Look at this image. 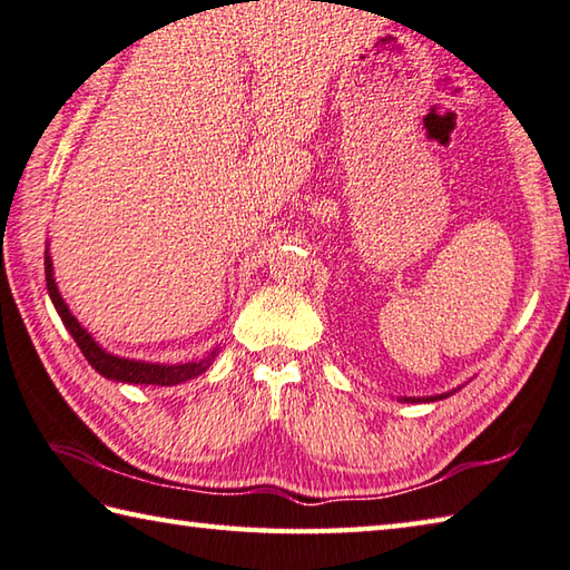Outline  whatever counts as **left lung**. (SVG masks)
I'll use <instances>...</instances> for the list:
<instances>
[{
    "mask_svg": "<svg viewBox=\"0 0 570 570\" xmlns=\"http://www.w3.org/2000/svg\"><path fill=\"white\" fill-rule=\"evenodd\" d=\"M449 394H439V396H404V402H434V400H444Z\"/></svg>",
    "mask_w": 570,
    "mask_h": 570,
    "instance_id": "left-lung-1",
    "label": "left lung"
}]
</instances>
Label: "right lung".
Returning a JSON list of instances; mask_svg holds the SVG:
<instances>
[{
	"instance_id": "right-lung-1",
	"label": "right lung",
	"mask_w": 570,
	"mask_h": 570,
	"mask_svg": "<svg viewBox=\"0 0 570 570\" xmlns=\"http://www.w3.org/2000/svg\"><path fill=\"white\" fill-rule=\"evenodd\" d=\"M45 273H47V289L53 307L63 322V327L71 332L73 342H77L79 350L83 352V357L89 360L91 367L101 374L106 380L114 382H126V384H158V386H174L180 382H188L198 374L206 372L210 367V362L216 360V352L213 350L208 357H203L198 362H186V364H156V362H141V360H126V357H116V354L106 352L99 342H96L89 332H86L79 320L69 313L67 303L59 295L57 281H53V267H51V257L49 250L45 253Z\"/></svg>"
}]
</instances>
